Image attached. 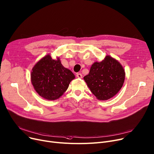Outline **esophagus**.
Wrapping results in <instances>:
<instances>
[{
	"instance_id": "34e87169",
	"label": "esophagus",
	"mask_w": 154,
	"mask_h": 154,
	"mask_svg": "<svg viewBox=\"0 0 154 154\" xmlns=\"http://www.w3.org/2000/svg\"><path fill=\"white\" fill-rule=\"evenodd\" d=\"M76 76H77V77L80 78V79L82 78V74H80V73H77V75H76Z\"/></svg>"
}]
</instances>
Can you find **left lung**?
Returning a JSON list of instances; mask_svg holds the SVG:
<instances>
[{
    "label": "left lung",
    "instance_id": "left-lung-1",
    "mask_svg": "<svg viewBox=\"0 0 154 154\" xmlns=\"http://www.w3.org/2000/svg\"><path fill=\"white\" fill-rule=\"evenodd\" d=\"M125 79L123 67L109 56L92 64L89 74L84 77L92 94L100 100L114 97L122 87Z\"/></svg>",
    "mask_w": 154,
    "mask_h": 154
}]
</instances>
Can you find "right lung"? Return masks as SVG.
<instances>
[{
  "label": "right lung",
  "instance_id": "right-lung-1",
  "mask_svg": "<svg viewBox=\"0 0 154 154\" xmlns=\"http://www.w3.org/2000/svg\"><path fill=\"white\" fill-rule=\"evenodd\" d=\"M74 78V74L62 65L59 58L54 60L49 55L39 60L31 74L36 91L48 100H54L62 96Z\"/></svg>",
  "mask_w": 154,
  "mask_h": 154
}]
</instances>
